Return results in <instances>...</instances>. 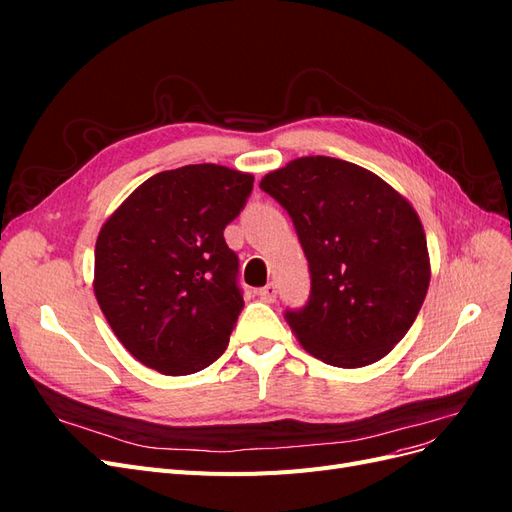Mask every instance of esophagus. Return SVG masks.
I'll list each match as a JSON object with an SVG mask.
<instances>
[{
    "mask_svg": "<svg viewBox=\"0 0 512 512\" xmlns=\"http://www.w3.org/2000/svg\"><path fill=\"white\" fill-rule=\"evenodd\" d=\"M258 297H260V301H265V303H275V299H277L275 284H267L265 288H260Z\"/></svg>",
    "mask_w": 512,
    "mask_h": 512,
    "instance_id": "1",
    "label": "esophagus"
}]
</instances>
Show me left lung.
<instances>
[{"mask_svg":"<svg viewBox=\"0 0 512 512\" xmlns=\"http://www.w3.org/2000/svg\"><path fill=\"white\" fill-rule=\"evenodd\" d=\"M297 230L309 297L284 318L333 367H363L408 333L429 288L427 239L389 183L337 158H299L260 181Z\"/></svg>","mask_w":512,"mask_h":512,"instance_id":"1","label":"left lung"}]
</instances>
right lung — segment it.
<instances>
[{
  "label": "right lung",
  "mask_w": 512,
  "mask_h": 512,
  "mask_svg": "<svg viewBox=\"0 0 512 512\" xmlns=\"http://www.w3.org/2000/svg\"><path fill=\"white\" fill-rule=\"evenodd\" d=\"M254 177L190 164L149 177L96 241V299L143 365L188 376L218 361L243 309L239 256L224 228L243 211Z\"/></svg>",
  "instance_id": "add662e5"
}]
</instances>
